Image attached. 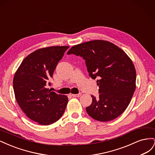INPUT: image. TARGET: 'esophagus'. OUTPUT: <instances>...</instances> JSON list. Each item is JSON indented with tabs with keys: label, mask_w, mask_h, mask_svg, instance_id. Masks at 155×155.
<instances>
[{
	"label": "esophagus",
	"mask_w": 155,
	"mask_h": 155,
	"mask_svg": "<svg viewBox=\"0 0 155 155\" xmlns=\"http://www.w3.org/2000/svg\"><path fill=\"white\" fill-rule=\"evenodd\" d=\"M81 95V93L77 94H72V96L73 97H79Z\"/></svg>",
	"instance_id": "obj_1"
}]
</instances>
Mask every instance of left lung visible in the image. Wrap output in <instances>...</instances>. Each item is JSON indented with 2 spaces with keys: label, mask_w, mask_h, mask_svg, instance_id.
Instances as JSON below:
<instances>
[{
  "label": "left lung",
  "mask_w": 155,
  "mask_h": 155,
  "mask_svg": "<svg viewBox=\"0 0 155 155\" xmlns=\"http://www.w3.org/2000/svg\"><path fill=\"white\" fill-rule=\"evenodd\" d=\"M67 54L81 56L89 76L97 78L99 97L91 96L88 114L105 122L122 114L133 96L137 78L133 61L125 51L110 42L94 40L72 46Z\"/></svg>",
  "instance_id": "left-lung-1"
}]
</instances>
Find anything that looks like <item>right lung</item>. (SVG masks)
<instances>
[{
  "mask_svg": "<svg viewBox=\"0 0 155 155\" xmlns=\"http://www.w3.org/2000/svg\"><path fill=\"white\" fill-rule=\"evenodd\" d=\"M68 48L50 46L34 51L22 61L14 76L13 87L18 105L40 125L57 121L66 109L68 97L51 92L46 85Z\"/></svg>",
  "mask_w": 155,
  "mask_h": 155,
  "instance_id": "right-lung-1",
  "label": "right lung"
}]
</instances>
